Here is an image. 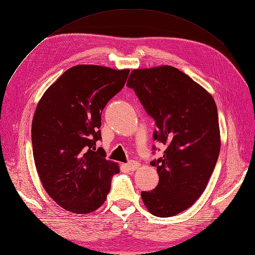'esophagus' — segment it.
Wrapping results in <instances>:
<instances>
[{"instance_id": "34e87169", "label": "esophagus", "mask_w": 255, "mask_h": 255, "mask_svg": "<svg viewBox=\"0 0 255 255\" xmlns=\"http://www.w3.org/2000/svg\"><path fill=\"white\" fill-rule=\"evenodd\" d=\"M140 163L139 162H137V161H129L128 164H127V167L129 169V170H136V169H138L139 167H140Z\"/></svg>"}]
</instances>
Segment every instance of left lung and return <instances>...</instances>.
<instances>
[{
	"mask_svg": "<svg viewBox=\"0 0 255 255\" xmlns=\"http://www.w3.org/2000/svg\"><path fill=\"white\" fill-rule=\"evenodd\" d=\"M128 87L155 119V140L166 144L155 189L141 191L146 209L168 218L189 208L205 190L221 148L218 109L211 94L175 67L135 69Z\"/></svg>",
	"mask_w": 255,
	"mask_h": 255,
	"instance_id": "obj_1",
	"label": "left lung"
}]
</instances>
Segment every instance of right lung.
Returning a JSON list of instances; mask_svg holds the SVG:
<instances>
[{"mask_svg":"<svg viewBox=\"0 0 255 255\" xmlns=\"http://www.w3.org/2000/svg\"><path fill=\"white\" fill-rule=\"evenodd\" d=\"M129 70L97 65L68 69L39 99L31 136L35 167L48 195L77 215L97 210L119 165L95 149L101 112L124 88Z\"/></svg>","mask_w":255,"mask_h":255,"instance_id":"obj_1","label":"right lung"}]
</instances>
